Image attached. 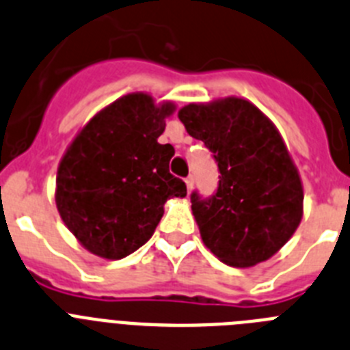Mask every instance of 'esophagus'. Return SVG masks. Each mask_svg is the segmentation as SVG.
<instances>
[{
  "label": "esophagus",
  "mask_w": 350,
  "mask_h": 350,
  "mask_svg": "<svg viewBox=\"0 0 350 350\" xmlns=\"http://www.w3.org/2000/svg\"><path fill=\"white\" fill-rule=\"evenodd\" d=\"M185 183H187V190H188V193L192 192V187H193V176H188V178L185 179Z\"/></svg>",
  "instance_id": "34e87169"
}]
</instances>
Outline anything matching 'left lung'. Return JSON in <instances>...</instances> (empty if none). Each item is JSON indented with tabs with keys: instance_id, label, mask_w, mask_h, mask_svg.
I'll list each match as a JSON object with an SVG mask.
<instances>
[{
	"instance_id": "1",
	"label": "left lung",
	"mask_w": 350,
	"mask_h": 350,
	"mask_svg": "<svg viewBox=\"0 0 350 350\" xmlns=\"http://www.w3.org/2000/svg\"><path fill=\"white\" fill-rule=\"evenodd\" d=\"M193 139L204 142L218 165L209 197L193 190V217L206 247L221 262L248 267L284 247L303 215V187L275 124L241 98L179 111Z\"/></svg>"
}]
</instances>
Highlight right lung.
<instances>
[{"instance_id": "right-lung-1", "label": "right lung", "mask_w": 350, "mask_h": 350, "mask_svg": "<svg viewBox=\"0 0 350 350\" xmlns=\"http://www.w3.org/2000/svg\"><path fill=\"white\" fill-rule=\"evenodd\" d=\"M172 103L133 93L98 112L70 144L56 179L65 226L91 254L123 259L153 236L171 197L187 196L169 172L174 148L160 144Z\"/></svg>"}]
</instances>
